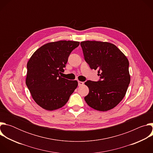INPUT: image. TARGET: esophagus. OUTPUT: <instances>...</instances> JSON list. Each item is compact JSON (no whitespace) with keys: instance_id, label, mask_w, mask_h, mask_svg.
Segmentation results:
<instances>
[{"instance_id":"esophagus-1","label":"esophagus","mask_w":153,"mask_h":153,"mask_svg":"<svg viewBox=\"0 0 153 153\" xmlns=\"http://www.w3.org/2000/svg\"><path fill=\"white\" fill-rule=\"evenodd\" d=\"M84 84L83 82H81V81H78V85L79 86H82Z\"/></svg>"}]
</instances>
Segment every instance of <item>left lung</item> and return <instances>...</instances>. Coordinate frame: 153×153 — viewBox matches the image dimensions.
Here are the masks:
<instances>
[{
  "instance_id": "1",
  "label": "left lung",
  "mask_w": 153,
  "mask_h": 153,
  "mask_svg": "<svg viewBox=\"0 0 153 153\" xmlns=\"http://www.w3.org/2000/svg\"><path fill=\"white\" fill-rule=\"evenodd\" d=\"M85 60L91 69L98 70L100 80H87L89 93L85 100L90 107L106 111L116 106L125 97L130 82L129 62L114 44L106 42H80Z\"/></svg>"
}]
</instances>
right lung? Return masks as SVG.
<instances>
[{
	"mask_svg": "<svg viewBox=\"0 0 153 153\" xmlns=\"http://www.w3.org/2000/svg\"><path fill=\"white\" fill-rule=\"evenodd\" d=\"M79 42L60 40L50 42L37 49L27 63L26 85L36 103L48 111L63 106L77 87V80L59 74L71 51Z\"/></svg>",
	"mask_w": 153,
	"mask_h": 153,
	"instance_id": "1",
	"label": "right lung"
}]
</instances>
